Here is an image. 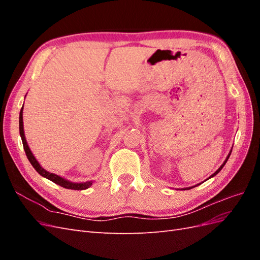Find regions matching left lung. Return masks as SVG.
Instances as JSON below:
<instances>
[{"label": "left lung", "mask_w": 260, "mask_h": 260, "mask_svg": "<svg viewBox=\"0 0 260 260\" xmlns=\"http://www.w3.org/2000/svg\"><path fill=\"white\" fill-rule=\"evenodd\" d=\"M231 152H232V151H230V153L228 154L226 158H225V160L223 161V164L221 165V166H220V167H219V168H218V169H217V170L214 172V174H212V175H211V176H210L208 179H210V178H212V177H215V176L218 174V172H219L220 170H221V169L223 168V166H224V165H225V162L228 161V159H229V157H230V155H231ZM208 179H207V180H208ZM198 185H200V184H196V185H194V186H191V187H184V188H181V190H190V188H192V187H195V186H198Z\"/></svg>", "instance_id": "left-lung-1"}]
</instances>
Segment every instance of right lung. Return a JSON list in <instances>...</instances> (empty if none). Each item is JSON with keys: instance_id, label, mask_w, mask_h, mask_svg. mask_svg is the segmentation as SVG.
<instances>
[{"instance_id": "right-lung-1", "label": "right lung", "mask_w": 260, "mask_h": 260, "mask_svg": "<svg viewBox=\"0 0 260 260\" xmlns=\"http://www.w3.org/2000/svg\"><path fill=\"white\" fill-rule=\"evenodd\" d=\"M22 111H23V105L20 109V114H19V133H20V137H21V141H22V145H23V149H25L26 152V155L28 157V159L30 161V164L32 165V167L37 170V172L39 175H41L42 177L46 178L51 180L52 182L56 183L62 187L65 188H69V190H85V188L90 187L94 181L91 180V181H86V182H72V181L69 180H66L64 178H61L57 175L55 174H52V172H49L46 171L40 164H39V161L36 159V157L34 156L32 152H31V149L29 148L28 146V143H27V140L25 138V131H23V121H22Z\"/></svg>"}]
</instances>
